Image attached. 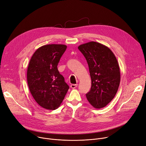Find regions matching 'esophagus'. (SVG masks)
Instances as JSON below:
<instances>
[{
  "label": "esophagus",
  "instance_id": "esophagus-1",
  "mask_svg": "<svg viewBox=\"0 0 146 146\" xmlns=\"http://www.w3.org/2000/svg\"><path fill=\"white\" fill-rule=\"evenodd\" d=\"M77 87V84H71L70 86V87L72 89H74Z\"/></svg>",
  "mask_w": 146,
  "mask_h": 146
}]
</instances>
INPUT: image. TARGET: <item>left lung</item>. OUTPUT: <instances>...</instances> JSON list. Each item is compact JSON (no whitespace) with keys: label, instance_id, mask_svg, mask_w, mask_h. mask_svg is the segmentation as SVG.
Wrapping results in <instances>:
<instances>
[{"label":"left lung","instance_id":"1","mask_svg":"<svg viewBox=\"0 0 146 146\" xmlns=\"http://www.w3.org/2000/svg\"><path fill=\"white\" fill-rule=\"evenodd\" d=\"M78 48L87 60L92 80L87 99L96 109L104 108L113 99L120 85L117 59L108 47L98 42L82 44Z\"/></svg>","mask_w":146,"mask_h":146}]
</instances>
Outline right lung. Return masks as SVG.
<instances>
[{"instance_id":"right-lung-1","label":"right lung","mask_w":146,"mask_h":146,"mask_svg":"<svg viewBox=\"0 0 146 146\" xmlns=\"http://www.w3.org/2000/svg\"><path fill=\"white\" fill-rule=\"evenodd\" d=\"M64 44L44 45L32 56L27 71V80L33 98L42 108L56 110L60 106L69 89L57 69L66 51Z\"/></svg>"}]
</instances>
